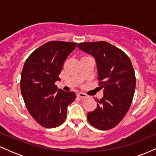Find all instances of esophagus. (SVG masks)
I'll use <instances>...</instances> for the list:
<instances>
[{
  "instance_id": "obj_1",
  "label": "esophagus",
  "mask_w": 156,
  "mask_h": 156,
  "mask_svg": "<svg viewBox=\"0 0 156 156\" xmlns=\"http://www.w3.org/2000/svg\"><path fill=\"white\" fill-rule=\"evenodd\" d=\"M77 95H78V97H79L80 98H81V99H85V98H89V96L87 95V94H86L85 93L83 92H78V94H77Z\"/></svg>"
}]
</instances>
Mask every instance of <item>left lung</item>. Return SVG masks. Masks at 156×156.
<instances>
[{
  "mask_svg": "<svg viewBox=\"0 0 156 156\" xmlns=\"http://www.w3.org/2000/svg\"><path fill=\"white\" fill-rule=\"evenodd\" d=\"M78 47L95 58L98 80L103 89V97L96 98L97 108L87 114V119L98 129H112L124 118L133 101L136 88L133 65L124 52L108 42H81Z\"/></svg>",
  "mask_w": 156,
  "mask_h": 156,
  "instance_id": "8db88e82",
  "label": "left lung"
}]
</instances>
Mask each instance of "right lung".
<instances>
[{
    "label": "right lung",
    "mask_w": 156,
    "mask_h": 156,
    "mask_svg": "<svg viewBox=\"0 0 156 156\" xmlns=\"http://www.w3.org/2000/svg\"><path fill=\"white\" fill-rule=\"evenodd\" d=\"M77 47L76 42L51 41L36 49L23 66L21 94L32 117L41 126L53 128L67 118V106L76 100L74 92L58 89L55 83L64 61Z\"/></svg>",
    "instance_id": "add662e5"
}]
</instances>
